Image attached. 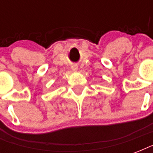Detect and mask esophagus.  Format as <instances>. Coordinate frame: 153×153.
Returning a JSON list of instances; mask_svg holds the SVG:
<instances>
[{
    "instance_id": "34e87169",
    "label": "esophagus",
    "mask_w": 153,
    "mask_h": 153,
    "mask_svg": "<svg viewBox=\"0 0 153 153\" xmlns=\"http://www.w3.org/2000/svg\"><path fill=\"white\" fill-rule=\"evenodd\" d=\"M71 69H72V71H73L76 72L77 71H78V69H79V67H78V65L74 64V65H72V66H71Z\"/></svg>"
}]
</instances>
